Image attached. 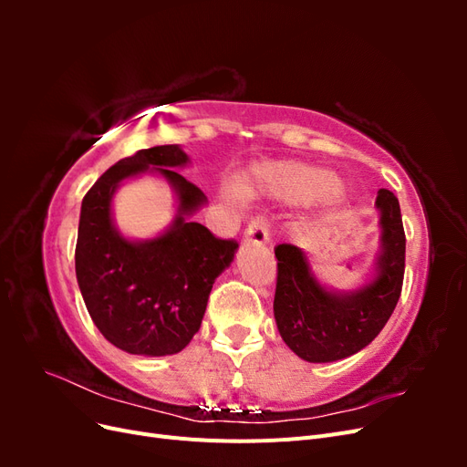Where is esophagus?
Returning <instances> with one entry per match:
<instances>
[{
	"mask_svg": "<svg viewBox=\"0 0 467 467\" xmlns=\"http://www.w3.org/2000/svg\"><path fill=\"white\" fill-rule=\"evenodd\" d=\"M245 242L251 244H257L263 245L268 242V220L265 216H255L249 223L244 232Z\"/></svg>",
	"mask_w": 467,
	"mask_h": 467,
	"instance_id": "obj_1",
	"label": "esophagus"
}]
</instances>
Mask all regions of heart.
<instances>
[{"instance_id":"b5f03b06","label":"heart","mask_w":467,"mask_h":467,"mask_svg":"<svg viewBox=\"0 0 467 467\" xmlns=\"http://www.w3.org/2000/svg\"><path fill=\"white\" fill-rule=\"evenodd\" d=\"M337 187V181L321 171V169L292 165V163H266L257 165L253 171L239 182V192L253 196L259 191H276L296 199H309V196L327 194Z\"/></svg>"}]
</instances>
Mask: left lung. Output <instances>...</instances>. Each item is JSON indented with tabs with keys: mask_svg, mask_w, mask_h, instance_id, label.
<instances>
[{
	"mask_svg": "<svg viewBox=\"0 0 467 467\" xmlns=\"http://www.w3.org/2000/svg\"><path fill=\"white\" fill-rule=\"evenodd\" d=\"M381 247L368 285L347 294L321 286L306 253L292 244L275 247V319L285 343L307 362L347 358L370 345L384 329L401 296L405 232L400 201L388 189L376 196Z\"/></svg>",
	"mask_w": 467,
	"mask_h": 467,
	"instance_id": "1",
	"label": "left lung"
}]
</instances>
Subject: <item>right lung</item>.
<instances>
[{"mask_svg": "<svg viewBox=\"0 0 467 467\" xmlns=\"http://www.w3.org/2000/svg\"><path fill=\"white\" fill-rule=\"evenodd\" d=\"M187 163L177 144L140 150L109 167L83 196L78 285L97 329L130 355L165 357L185 348L201 329L212 285L239 247L185 218L206 202L199 187L169 169ZM146 171L163 174L176 189L178 218L163 236L129 243L111 225L109 201L120 180Z\"/></svg>", "mask_w": 467, "mask_h": 467, "instance_id": "right-lung-1", "label": "right lung"}]
</instances>
